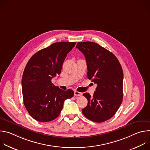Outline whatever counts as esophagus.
Masks as SVG:
<instances>
[{"mask_svg": "<svg viewBox=\"0 0 150 150\" xmlns=\"http://www.w3.org/2000/svg\"><path fill=\"white\" fill-rule=\"evenodd\" d=\"M82 95V93H80V92H78L77 91H74V96H81Z\"/></svg>", "mask_w": 150, "mask_h": 150, "instance_id": "esophagus-1", "label": "esophagus"}]
</instances>
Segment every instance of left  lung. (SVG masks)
Segmentation results:
<instances>
[{"label": "left lung", "instance_id": "1", "mask_svg": "<svg viewBox=\"0 0 150 150\" xmlns=\"http://www.w3.org/2000/svg\"><path fill=\"white\" fill-rule=\"evenodd\" d=\"M78 48L84 55L87 76L97 85L91 97L85 93L87 105L82 110L89 120L101 123L112 118L123 99V74L117 57L108 50L94 42H78Z\"/></svg>", "mask_w": 150, "mask_h": 150}]
</instances>
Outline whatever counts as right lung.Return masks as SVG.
<instances>
[{"instance_id":"obj_1","label":"right lung","mask_w":150,"mask_h":150,"mask_svg":"<svg viewBox=\"0 0 150 150\" xmlns=\"http://www.w3.org/2000/svg\"><path fill=\"white\" fill-rule=\"evenodd\" d=\"M75 42H55L35 53L29 60L22 78L24 104L31 116L47 122L59 116L66 99L72 98V90L64 91L53 85L52 79L60 74L67 54Z\"/></svg>"}]
</instances>
